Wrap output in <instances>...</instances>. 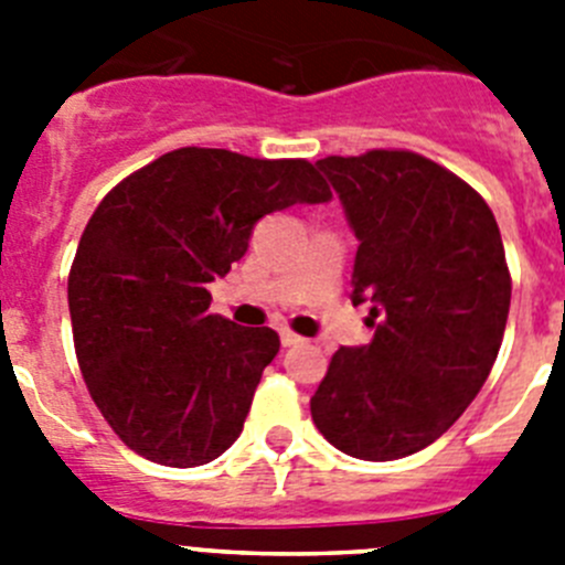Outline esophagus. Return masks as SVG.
<instances>
[{"instance_id": "1", "label": "esophagus", "mask_w": 565, "mask_h": 565, "mask_svg": "<svg viewBox=\"0 0 565 565\" xmlns=\"http://www.w3.org/2000/svg\"><path fill=\"white\" fill-rule=\"evenodd\" d=\"M279 339H282V344H286V348H294V344L302 342V337L294 331H288V328H282V331H279Z\"/></svg>"}]
</instances>
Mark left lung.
<instances>
[{"label": "left lung", "instance_id": "1", "mask_svg": "<svg viewBox=\"0 0 565 565\" xmlns=\"http://www.w3.org/2000/svg\"><path fill=\"white\" fill-rule=\"evenodd\" d=\"M317 167L359 237L353 302L371 297L376 331L333 353L311 416L344 456L396 461L450 430L495 364L512 297L501 232L476 189L418 152Z\"/></svg>", "mask_w": 565, "mask_h": 565}]
</instances>
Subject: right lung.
<instances>
[{
	"instance_id": "add662e5",
	"label": "right lung",
	"mask_w": 565,
	"mask_h": 565,
	"mask_svg": "<svg viewBox=\"0 0 565 565\" xmlns=\"http://www.w3.org/2000/svg\"><path fill=\"white\" fill-rule=\"evenodd\" d=\"M328 198L306 158L203 147L172 149L104 194L67 302L89 396L129 450L201 467L237 441L279 337L209 311L206 286L246 254L259 217Z\"/></svg>"
}]
</instances>
